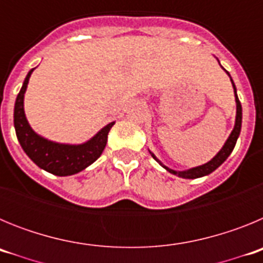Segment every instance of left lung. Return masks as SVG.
Instances as JSON below:
<instances>
[{"instance_id": "obj_1", "label": "left lung", "mask_w": 263, "mask_h": 263, "mask_svg": "<svg viewBox=\"0 0 263 263\" xmlns=\"http://www.w3.org/2000/svg\"><path fill=\"white\" fill-rule=\"evenodd\" d=\"M227 73H228V76L231 78L229 72L227 71ZM231 81H232V85H233V89H234V97H236V105H237L236 122H234V127H233V130H232L231 136L228 137L227 142L224 143V146L221 147V150H220V152H218L217 154H216L215 157L210 160V162H206V163L201 164V166L192 167V168L184 170V171H176V170L168 168L167 166H164V164L162 163V162H160V160L158 159V158L155 157V155L153 154L150 150H148V152H150V154H152V157L154 158V159L157 160L158 163L163 167V168H166L170 174H174V175L179 176V178H184V179H196V178H201V176L210 175V174L213 173V171H215L218 166H221L225 160H227V158L231 155V153L233 152V148H234V146H236V142H237V138H238V136H240V132H241V124H242V106H241L240 100H238V96H237L236 85H234L232 78H231Z\"/></svg>"}]
</instances>
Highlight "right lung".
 I'll return each mask as SVG.
<instances>
[{
    "instance_id": "add662e5",
    "label": "right lung",
    "mask_w": 263,
    "mask_h": 263,
    "mask_svg": "<svg viewBox=\"0 0 263 263\" xmlns=\"http://www.w3.org/2000/svg\"><path fill=\"white\" fill-rule=\"evenodd\" d=\"M34 68L30 69L23 85L18 93L14 105V127L15 134L27 157L42 170L57 176H68L78 174L93 163L103 154L108 141V133L115 122H110L99 133L95 134L89 141L80 145H68L48 141L35 133L27 122L23 99L26 92L29 79Z\"/></svg>"
}]
</instances>
